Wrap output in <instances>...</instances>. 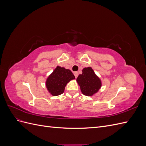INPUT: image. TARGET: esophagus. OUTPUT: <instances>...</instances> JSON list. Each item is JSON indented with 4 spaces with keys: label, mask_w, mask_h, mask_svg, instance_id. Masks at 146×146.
Returning <instances> with one entry per match:
<instances>
[{
    "label": "esophagus",
    "mask_w": 146,
    "mask_h": 146,
    "mask_svg": "<svg viewBox=\"0 0 146 146\" xmlns=\"http://www.w3.org/2000/svg\"><path fill=\"white\" fill-rule=\"evenodd\" d=\"M74 76H75V77H76V78H77V77H78V72H75L74 73Z\"/></svg>",
    "instance_id": "34e87169"
}]
</instances>
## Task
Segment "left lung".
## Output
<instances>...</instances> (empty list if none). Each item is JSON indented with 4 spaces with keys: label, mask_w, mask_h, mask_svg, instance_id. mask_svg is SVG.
Instances as JSON below:
<instances>
[{
    "label": "left lung",
    "mask_w": 146,
    "mask_h": 146,
    "mask_svg": "<svg viewBox=\"0 0 146 146\" xmlns=\"http://www.w3.org/2000/svg\"><path fill=\"white\" fill-rule=\"evenodd\" d=\"M82 72L77 77V81L82 93L85 96H91L100 89L101 82L90 67L84 68Z\"/></svg>",
    "instance_id": "1"
}]
</instances>
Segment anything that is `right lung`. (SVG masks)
<instances>
[{
    "mask_svg": "<svg viewBox=\"0 0 146 146\" xmlns=\"http://www.w3.org/2000/svg\"><path fill=\"white\" fill-rule=\"evenodd\" d=\"M74 78L75 76L70 70L57 66L47 79L46 87L52 96H58L63 93L66 84Z\"/></svg>",
    "mask_w": 146,
    "mask_h": 146,
    "instance_id": "add662e5",
    "label": "right lung"
}]
</instances>
